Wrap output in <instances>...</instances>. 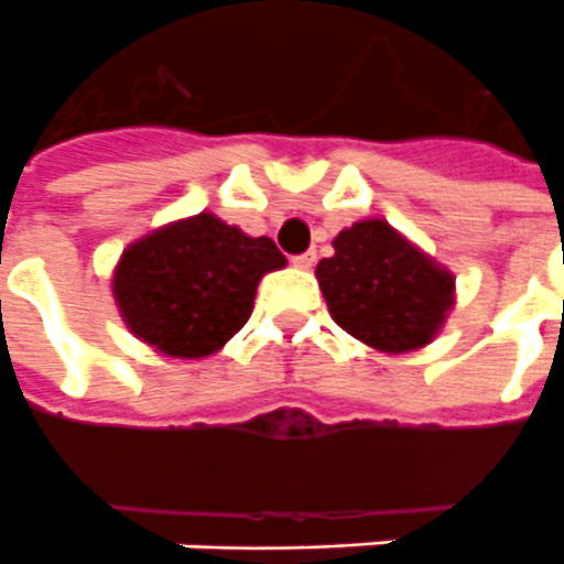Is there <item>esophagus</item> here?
Listing matches in <instances>:
<instances>
[{"mask_svg": "<svg viewBox=\"0 0 564 564\" xmlns=\"http://www.w3.org/2000/svg\"><path fill=\"white\" fill-rule=\"evenodd\" d=\"M293 262L299 265V269H311L316 262V253L314 250H307V253H299V257H293Z\"/></svg>", "mask_w": 564, "mask_h": 564, "instance_id": "obj_1", "label": "esophagus"}]
</instances>
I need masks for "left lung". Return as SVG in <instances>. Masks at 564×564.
<instances>
[{
  "instance_id": "obj_1",
  "label": "left lung",
  "mask_w": 564,
  "mask_h": 564,
  "mask_svg": "<svg viewBox=\"0 0 564 564\" xmlns=\"http://www.w3.org/2000/svg\"><path fill=\"white\" fill-rule=\"evenodd\" d=\"M328 311L349 335L382 352L431 344L454 304V278L386 220H358L316 265Z\"/></svg>"
}]
</instances>
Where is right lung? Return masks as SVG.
I'll return each mask as SVG.
<instances>
[{"label":"right lung","instance_id":"right-lung-1","mask_svg":"<svg viewBox=\"0 0 564 564\" xmlns=\"http://www.w3.org/2000/svg\"><path fill=\"white\" fill-rule=\"evenodd\" d=\"M286 260L215 215L178 220L122 253L112 293L133 335L158 352L203 358L248 323L257 283Z\"/></svg>","mask_w":564,"mask_h":564}]
</instances>
